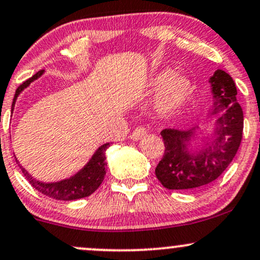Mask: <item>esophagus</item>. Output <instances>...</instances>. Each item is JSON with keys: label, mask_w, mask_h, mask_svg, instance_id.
I'll use <instances>...</instances> for the list:
<instances>
[{"label": "esophagus", "mask_w": 260, "mask_h": 260, "mask_svg": "<svg viewBox=\"0 0 260 260\" xmlns=\"http://www.w3.org/2000/svg\"><path fill=\"white\" fill-rule=\"evenodd\" d=\"M145 136H146V129H145V128L138 127V128H136V129L133 131L132 134H131V139H132L133 142H138V140L144 138V137H145Z\"/></svg>", "instance_id": "1"}]
</instances>
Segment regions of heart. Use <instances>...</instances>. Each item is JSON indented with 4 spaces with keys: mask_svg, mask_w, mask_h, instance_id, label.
<instances>
[{
    "mask_svg": "<svg viewBox=\"0 0 260 260\" xmlns=\"http://www.w3.org/2000/svg\"><path fill=\"white\" fill-rule=\"evenodd\" d=\"M146 93H157L155 112L158 117L167 118L178 114L189 102L193 86L185 75H178L172 68H161L150 75L145 86Z\"/></svg>",
    "mask_w": 260,
    "mask_h": 260,
    "instance_id": "b5f03b06",
    "label": "heart"
}]
</instances>
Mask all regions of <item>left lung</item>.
I'll return each instance as SVG.
<instances>
[{"mask_svg":"<svg viewBox=\"0 0 260 260\" xmlns=\"http://www.w3.org/2000/svg\"><path fill=\"white\" fill-rule=\"evenodd\" d=\"M213 104L209 115H219L211 124L189 129L166 128L161 132L165 155L155 173L170 190L202 187L217 179L235 157L242 139L243 112L237 103L233 77L224 70L208 80Z\"/></svg>","mask_w":260,"mask_h":260,"instance_id":"1","label":"left lung"}]
</instances>
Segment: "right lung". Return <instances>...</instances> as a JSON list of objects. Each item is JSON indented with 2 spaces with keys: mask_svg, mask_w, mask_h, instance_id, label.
<instances>
[{
  "mask_svg": "<svg viewBox=\"0 0 260 260\" xmlns=\"http://www.w3.org/2000/svg\"><path fill=\"white\" fill-rule=\"evenodd\" d=\"M43 74H45V71H39L31 79L25 81L23 84L18 87V89L15 90L13 103H12V114H13L15 103H17V99L20 95V93L24 89H26L34 81L40 79ZM110 143L103 144L102 146H99L95 150L92 157L79 172H76L70 178H65V179L59 181H52V183L41 181L31 176L23 166L19 165V167L21 168V172L24 173L25 178L29 180V183L35 187L37 191L51 199L60 200V201H74V200L83 199L92 195L100 186V184L103 183L106 173V165H108L106 164L105 152L106 150L110 148ZM17 162L19 164L18 160Z\"/></svg>",
  "mask_w": 260,
  "mask_h": 260,
  "instance_id": "add662e5",
  "label": "right lung"
}]
</instances>
